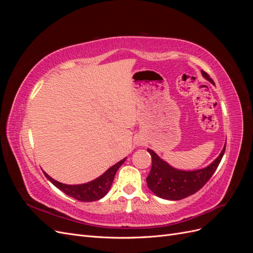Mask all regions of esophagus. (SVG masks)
<instances>
[{"mask_svg":"<svg viewBox=\"0 0 253 253\" xmlns=\"http://www.w3.org/2000/svg\"><path fill=\"white\" fill-rule=\"evenodd\" d=\"M138 144H142V142H140V141H139V142H138Z\"/></svg>","mask_w":253,"mask_h":253,"instance_id":"obj_1","label":"esophagus"}]
</instances>
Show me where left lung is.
Segmentation results:
<instances>
[{
  "mask_svg": "<svg viewBox=\"0 0 253 253\" xmlns=\"http://www.w3.org/2000/svg\"><path fill=\"white\" fill-rule=\"evenodd\" d=\"M205 79L214 84L209 75L202 71ZM226 145L220 154L208 167L194 171H182L171 167L164 159L160 158L154 151L148 149L152 157V168L147 177L149 189L160 198L169 201H179L201 190L205 183L210 179L215 172L224 156Z\"/></svg>",
  "mask_w": 253,
  "mask_h": 253,
  "instance_id": "8db88e82",
  "label": "left lung"
}]
</instances>
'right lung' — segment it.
<instances>
[{
  "label": "right lung",
  "instance_id": "obj_1",
  "mask_svg": "<svg viewBox=\"0 0 253 253\" xmlns=\"http://www.w3.org/2000/svg\"><path fill=\"white\" fill-rule=\"evenodd\" d=\"M126 157L112 166L109 170H106L96 179L86 183H82V185H65V183L59 182L51 178L47 173L44 172V175L53 186H56L68 196L74 197L80 202H95L101 200L102 197L108 194L113 183L115 174H116L120 166L126 162Z\"/></svg>",
  "mask_w": 253,
  "mask_h": 253
}]
</instances>
